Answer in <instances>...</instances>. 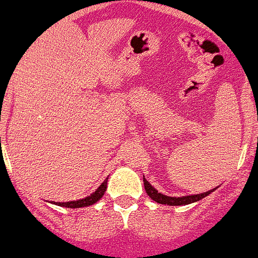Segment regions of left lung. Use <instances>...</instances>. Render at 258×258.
<instances>
[{"instance_id":"left-lung-1","label":"left lung","mask_w":258,"mask_h":258,"mask_svg":"<svg viewBox=\"0 0 258 258\" xmlns=\"http://www.w3.org/2000/svg\"><path fill=\"white\" fill-rule=\"evenodd\" d=\"M143 182H144V189H146L147 194L153 199L155 202L160 203V205H168V206H185V205H190V203L198 202L202 198L207 197L209 194L214 191L215 189L209 190L206 192H201V194H192V196H183V197H169L165 194H161L153 187L151 183L146 179V177L143 176Z\"/></svg>"}]
</instances>
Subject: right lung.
<instances>
[{"label": "right lung", "mask_w": 258, "mask_h": 258, "mask_svg": "<svg viewBox=\"0 0 258 258\" xmlns=\"http://www.w3.org/2000/svg\"><path fill=\"white\" fill-rule=\"evenodd\" d=\"M106 189H107V178H106L105 181L98 186V189H97L96 191L92 192L90 196L85 197V198L79 199V201H71V202H56V203L53 202V203L57 205V206L68 207V209H80V207L90 206V205H94V203H97L99 199L102 198Z\"/></svg>", "instance_id": "obj_1"}]
</instances>
